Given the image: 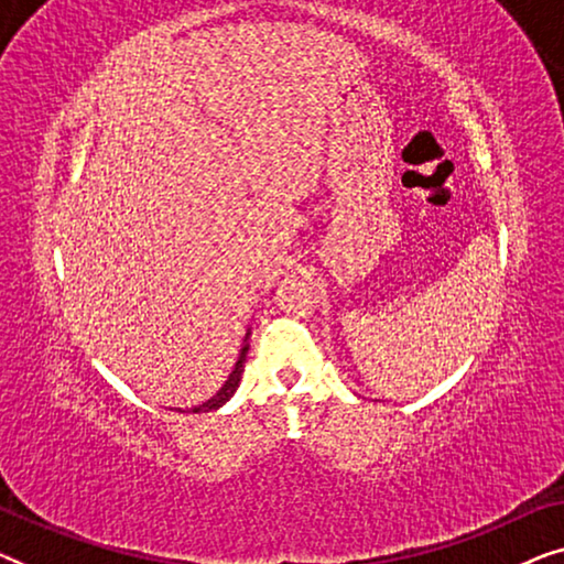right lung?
I'll use <instances>...</instances> for the list:
<instances>
[{
  "label": "right lung",
  "mask_w": 564,
  "mask_h": 564,
  "mask_svg": "<svg viewBox=\"0 0 564 564\" xmlns=\"http://www.w3.org/2000/svg\"><path fill=\"white\" fill-rule=\"evenodd\" d=\"M249 338H251V330H246V338H243V344H241V351H238V359H236V365H234V369H230V375H228V380L223 382V388L215 392L213 398H207L205 403H199V405H192L189 408V413H207V411H218L220 405H226L230 398H234V392L238 390V384H241V375H243V365H246V354H249ZM182 413V411H180Z\"/></svg>",
  "instance_id": "1"
}]
</instances>
